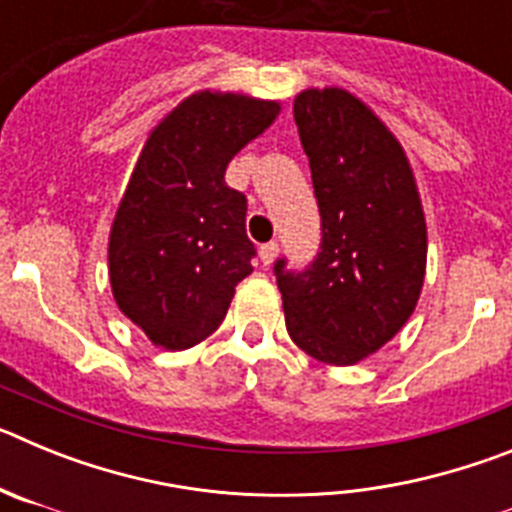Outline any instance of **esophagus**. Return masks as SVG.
<instances>
[{
    "mask_svg": "<svg viewBox=\"0 0 512 512\" xmlns=\"http://www.w3.org/2000/svg\"><path fill=\"white\" fill-rule=\"evenodd\" d=\"M277 253H279V243L277 241L264 243V246H261V251H259V256H261V261H264V266H269L271 261L277 259Z\"/></svg>",
    "mask_w": 512,
    "mask_h": 512,
    "instance_id": "obj_1",
    "label": "esophagus"
}]
</instances>
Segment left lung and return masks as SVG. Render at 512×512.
Returning <instances> with one entry per match:
<instances>
[{"mask_svg":"<svg viewBox=\"0 0 512 512\" xmlns=\"http://www.w3.org/2000/svg\"><path fill=\"white\" fill-rule=\"evenodd\" d=\"M295 122L310 158L320 251L302 271L274 264L292 341L312 359L348 366L408 323L425 277V217L405 151L343 89H307Z\"/></svg>","mask_w":512,"mask_h":512,"instance_id":"8db88e82","label":"left lung"}]
</instances>
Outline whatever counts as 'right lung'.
<instances>
[{
    "label": "right lung",
    "mask_w": 512,
    "mask_h": 512,
    "mask_svg": "<svg viewBox=\"0 0 512 512\" xmlns=\"http://www.w3.org/2000/svg\"><path fill=\"white\" fill-rule=\"evenodd\" d=\"M277 115V102L197 92L148 135L112 223L110 282L156 346L205 341L253 271L246 194L225 184V169Z\"/></svg>",
    "instance_id": "obj_1"
}]
</instances>
